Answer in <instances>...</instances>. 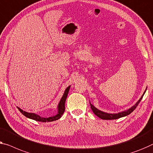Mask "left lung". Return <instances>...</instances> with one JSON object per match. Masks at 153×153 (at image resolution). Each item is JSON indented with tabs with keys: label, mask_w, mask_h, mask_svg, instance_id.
I'll list each match as a JSON object with an SVG mask.
<instances>
[{
	"label": "left lung",
	"mask_w": 153,
	"mask_h": 153,
	"mask_svg": "<svg viewBox=\"0 0 153 153\" xmlns=\"http://www.w3.org/2000/svg\"><path fill=\"white\" fill-rule=\"evenodd\" d=\"M146 91H144V93H143V94L142 95V96L141 97V98L138 100V102H137V103L134 105L133 106H132L131 108L128 109V110L125 111H123V112H121V113H113V114H111V113H107L105 112H103V111H101L98 110V109L95 108V107L92 105V104H91L90 102V105H91V108L92 109L93 112L94 113V114L95 115H97V117H99L100 118H101L102 120H116V119H118V118H120V117H125V116H126L128 115H129V114H131L133 111L135 110L136 108V107L138 106V104H140V102L141 100H142V97L143 96V95H144V93L146 92Z\"/></svg>",
	"instance_id": "obj_1"
}]
</instances>
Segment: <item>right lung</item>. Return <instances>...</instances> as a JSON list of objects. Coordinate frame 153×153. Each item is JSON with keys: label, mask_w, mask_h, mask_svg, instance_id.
<instances>
[{"label": "right lung", "mask_w": 153, "mask_h": 153, "mask_svg": "<svg viewBox=\"0 0 153 153\" xmlns=\"http://www.w3.org/2000/svg\"><path fill=\"white\" fill-rule=\"evenodd\" d=\"M70 86H68V87L66 88V90L64 93V95H62V98H61L60 102L58 104V113L56 115L53 116V117H49L47 118H45V117H40V115H37L36 113H27L26 111H24L22 109H20L19 107H18V110L20 111V112L21 113L22 115H24L25 117L29 118V119H32L33 120L36 121H38V122H53V121H56L57 120L60 119V118L62 117V115H63L64 112H65V102H66V99H67L68 93H69Z\"/></svg>", "instance_id": "add662e5"}]
</instances>
